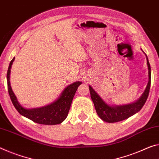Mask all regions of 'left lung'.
<instances>
[{
  "label": "left lung",
  "instance_id": "1",
  "mask_svg": "<svg viewBox=\"0 0 159 159\" xmlns=\"http://www.w3.org/2000/svg\"><path fill=\"white\" fill-rule=\"evenodd\" d=\"M146 60H147L148 69V82L142 96L135 103L115 107H110L105 103L101 97L96 93V92L89 86L90 95L94 102L95 109L97 114L102 120L109 123H114V122L124 120L141 110L148 98L151 87V66L147 56H146Z\"/></svg>",
  "mask_w": 159,
  "mask_h": 159
}]
</instances>
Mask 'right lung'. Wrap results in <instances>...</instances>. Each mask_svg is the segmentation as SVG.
Returning a JSON list of instances; mask_svg holds the SVG:
<instances>
[{
	"label": "right lung",
	"mask_w": 159,
	"mask_h": 159,
	"mask_svg": "<svg viewBox=\"0 0 159 159\" xmlns=\"http://www.w3.org/2000/svg\"><path fill=\"white\" fill-rule=\"evenodd\" d=\"M14 60L15 57L10 62L8 72H7V82H8V93L15 108L21 115L27 117L38 124L53 125V124L62 123L67 118L73 97L75 96L78 87L82 84V82H76L66 87L60 98L54 103L48 105V106L38 109H25L18 103L16 97L15 96L13 92L12 91L11 84H10V73H11V65L13 64Z\"/></svg>",
	"instance_id": "add662e5"
}]
</instances>
